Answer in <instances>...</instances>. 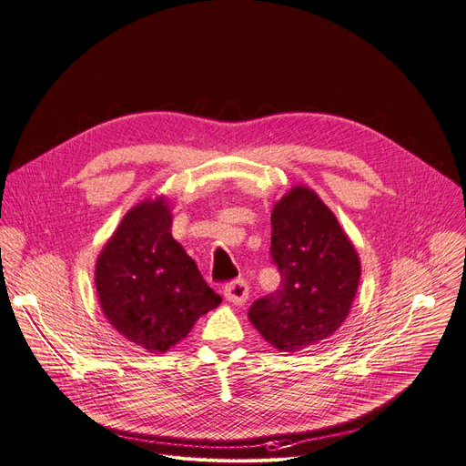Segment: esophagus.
Returning <instances> with one entry per match:
<instances>
[{
  "mask_svg": "<svg viewBox=\"0 0 466 466\" xmlns=\"http://www.w3.org/2000/svg\"><path fill=\"white\" fill-rule=\"evenodd\" d=\"M224 295L231 305L242 307L246 303V299H248V295H250V288L244 280H235L224 288Z\"/></svg>",
  "mask_w": 466,
  "mask_h": 466,
  "instance_id": "obj_1",
  "label": "esophagus"
}]
</instances>
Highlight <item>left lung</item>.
Listing matches in <instances>:
<instances>
[{
  "label": "left lung",
  "mask_w": 466,
  "mask_h": 466,
  "mask_svg": "<svg viewBox=\"0 0 466 466\" xmlns=\"http://www.w3.org/2000/svg\"><path fill=\"white\" fill-rule=\"evenodd\" d=\"M270 256L282 286L248 310L252 325L286 353L333 337L346 321L361 279L353 242L309 186L295 184L270 212Z\"/></svg>",
  "instance_id": "8db88e82"
}]
</instances>
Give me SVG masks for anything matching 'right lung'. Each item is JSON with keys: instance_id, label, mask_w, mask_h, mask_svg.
Wrapping results in <instances>:
<instances>
[{"instance_id": "1", "label": "right lung", "mask_w": 466, "mask_h": 466, "mask_svg": "<svg viewBox=\"0 0 466 466\" xmlns=\"http://www.w3.org/2000/svg\"><path fill=\"white\" fill-rule=\"evenodd\" d=\"M166 196L147 198L126 212L96 261L103 316L148 353H166L222 303L171 235Z\"/></svg>"}]
</instances>
